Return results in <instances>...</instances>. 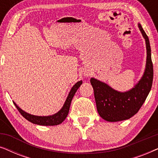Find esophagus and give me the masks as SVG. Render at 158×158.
<instances>
[{"instance_id":"34e87169","label":"esophagus","mask_w":158,"mask_h":158,"mask_svg":"<svg viewBox=\"0 0 158 158\" xmlns=\"http://www.w3.org/2000/svg\"><path fill=\"white\" fill-rule=\"evenodd\" d=\"M85 75L86 76H89V75H90V73H85Z\"/></svg>"}]
</instances>
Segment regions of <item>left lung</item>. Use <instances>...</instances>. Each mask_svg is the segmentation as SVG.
Segmentation results:
<instances>
[{
    "instance_id": "1",
    "label": "left lung",
    "mask_w": 158,
    "mask_h": 158,
    "mask_svg": "<svg viewBox=\"0 0 158 158\" xmlns=\"http://www.w3.org/2000/svg\"><path fill=\"white\" fill-rule=\"evenodd\" d=\"M138 27L145 40L147 60L143 75L134 88L127 91L120 92L104 82L94 77L90 78L97 111L101 117L107 122H120L135 115L145 101L152 88L153 65L150 41L139 23Z\"/></svg>"
}]
</instances>
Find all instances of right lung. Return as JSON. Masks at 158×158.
<instances>
[{"instance_id":"add662e5","label":"right lung","mask_w":158,"mask_h":158,"mask_svg":"<svg viewBox=\"0 0 158 158\" xmlns=\"http://www.w3.org/2000/svg\"><path fill=\"white\" fill-rule=\"evenodd\" d=\"M83 81H80L77 82L71 88L70 91L69 92V94L68 97H67L65 102H64L63 106L62 109L60 110L59 111L55 114L49 116H36L33 115V114H29L26 112L21 109L20 107L18 106L14 101H13L14 105L18 109V111L20 112V114L24 117L26 119H27L29 122L33 123V124H37V125H42V126H55V125H58L63 122L67 116L68 115L69 109H70V106L71 104V101L74 96L75 93H76L77 90L78 89L80 86L82 85Z\"/></svg>"}]
</instances>
